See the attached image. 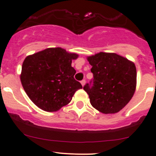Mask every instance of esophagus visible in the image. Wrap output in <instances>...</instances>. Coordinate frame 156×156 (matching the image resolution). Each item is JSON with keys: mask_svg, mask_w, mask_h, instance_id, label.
<instances>
[{"mask_svg": "<svg viewBox=\"0 0 156 156\" xmlns=\"http://www.w3.org/2000/svg\"><path fill=\"white\" fill-rule=\"evenodd\" d=\"M80 83H81L82 86H85V84H86V80H82V81L80 82Z\"/></svg>", "mask_w": 156, "mask_h": 156, "instance_id": "esophagus-1", "label": "esophagus"}]
</instances>
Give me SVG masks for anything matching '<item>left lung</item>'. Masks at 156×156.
I'll return each mask as SVG.
<instances>
[{"label": "left lung", "instance_id": "obj_1", "mask_svg": "<svg viewBox=\"0 0 156 156\" xmlns=\"http://www.w3.org/2000/svg\"><path fill=\"white\" fill-rule=\"evenodd\" d=\"M92 66V86L83 89L91 106L101 113L119 112L131 101L137 86V70L134 62L113 52H101L87 57Z\"/></svg>", "mask_w": 156, "mask_h": 156}]
</instances>
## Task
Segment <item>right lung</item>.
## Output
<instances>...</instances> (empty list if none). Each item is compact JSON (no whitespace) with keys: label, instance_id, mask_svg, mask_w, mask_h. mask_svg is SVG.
<instances>
[{"label":"right lung","instance_id":"1","mask_svg":"<svg viewBox=\"0 0 156 156\" xmlns=\"http://www.w3.org/2000/svg\"><path fill=\"white\" fill-rule=\"evenodd\" d=\"M78 56L56 47L25 58L21 83L35 105L44 111L55 112L70 102L74 93L83 88L73 77L76 70L71 67Z\"/></svg>","mask_w":156,"mask_h":156}]
</instances>
